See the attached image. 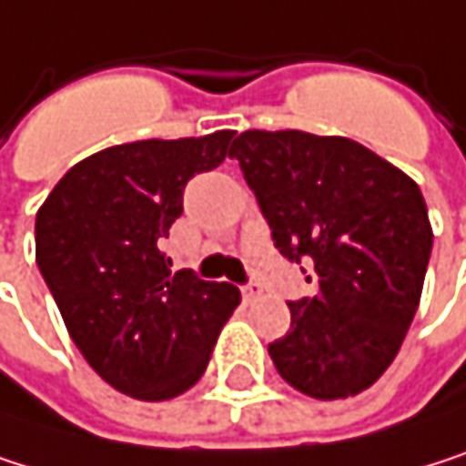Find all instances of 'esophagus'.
<instances>
[{
  "mask_svg": "<svg viewBox=\"0 0 466 466\" xmlns=\"http://www.w3.org/2000/svg\"><path fill=\"white\" fill-rule=\"evenodd\" d=\"M259 295H262L259 284H248V287H243V300H246V303H254Z\"/></svg>",
  "mask_w": 466,
  "mask_h": 466,
  "instance_id": "34e87169",
  "label": "esophagus"
}]
</instances>
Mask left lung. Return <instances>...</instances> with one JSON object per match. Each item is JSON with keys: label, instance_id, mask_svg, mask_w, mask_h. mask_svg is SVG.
I'll return each mask as SVG.
<instances>
[{"label": "left lung", "instance_id": "obj_1", "mask_svg": "<svg viewBox=\"0 0 466 466\" xmlns=\"http://www.w3.org/2000/svg\"><path fill=\"white\" fill-rule=\"evenodd\" d=\"M228 157L279 251L317 284L314 298L289 303L292 328L268 347L279 374L317 401L363 393L420 303L434 231L418 182L352 138L303 130H246Z\"/></svg>", "mask_w": 466, "mask_h": 466}]
</instances>
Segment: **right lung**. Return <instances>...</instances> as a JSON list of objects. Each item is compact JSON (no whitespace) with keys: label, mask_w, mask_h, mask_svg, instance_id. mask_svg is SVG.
Returning a JSON list of instances; mask_svg holds the SVG:
<instances>
[{"label":"right lung","mask_w":466,"mask_h":466,"mask_svg":"<svg viewBox=\"0 0 466 466\" xmlns=\"http://www.w3.org/2000/svg\"><path fill=\"white\" fill-rule=\"evenodd\" d=\"M235 130L116 144L78 160L35 218V259L65 328L119 393L168 401L207 371L240 306L231 284L171 273L160 251L182 212L185 182L215 168Z\"/></svg>","instance_id":"right-lung-1"}]
</instances>
